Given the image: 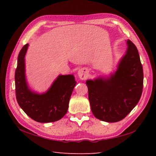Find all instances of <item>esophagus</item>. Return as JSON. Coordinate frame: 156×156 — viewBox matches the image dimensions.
<instances>
[{"label": "esophagus", "instance_id": "34e87169", "mask_svg": "<svg viewBox=\"0 0 156 156\" xmlns=\"http://www.w3.org/2000/svg\"><path fill=\"white\" fill-rule=\"evenodd\" d=\"M78 74L79 78H80L81 80H84V79L87 77L88 71L87 70V69H85V68L81 69L78 71Z\"/></svg>", "mask_w": 156, "mask_h": 156}]
</instances>
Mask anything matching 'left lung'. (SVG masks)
Listing matches in <instances>:
<instances>
[{
  "instance_id": "left-lung-1",
  "label": "left lung",
  "mask_w": 156,
  "mask_h": 156,
  "mask_svg": "<svg viewBox=\"0 0 156 156\" xmlns=\"http://www.w3.org/2000/svg\"><path fill=\"white\" fill-rule=\"evenodd\" d=\"M117 69L108 77L86 81L91 112L98 119L118 122L136 106L143 88V69L138 51L131 41Z\"/></svg>"
}]
</instances>
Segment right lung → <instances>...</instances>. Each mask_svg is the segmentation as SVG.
<instances>
[{
    "instance_id": "right-lung-1",
    "label": "right lung",
    "mask_w": 156,
    "mask_h": 156,
    "mask_svg": "<svg viewBox=\"0 0 156 156\" xmlns=\"http://www.w3.org/2000/svg\"><path fill=\"white\" fill-rule=\"evenodd\" d=\"M29 44L23 46L18 54L15 72L16 96L18 105L34 120L47 123L56 122L67 112L71 96L76 82L73 75H59L48 90L43 94L29 87L25 76V57Z\"/></svg>"
}]
</instances>
